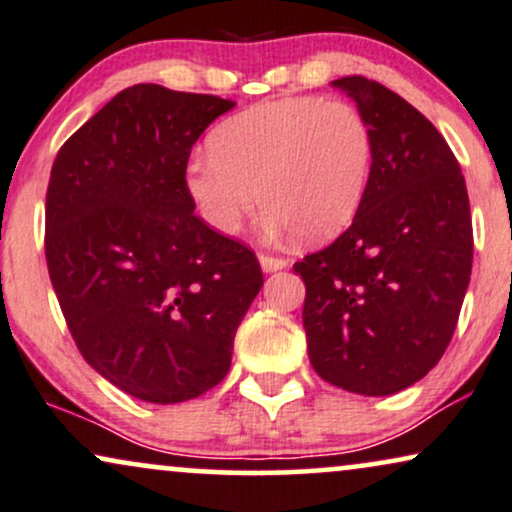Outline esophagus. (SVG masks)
<instances>
[{"label":"esophagus","mask_w":512,"mask_h":512,"mask_svg":"<svg viewBox=\"0 0 512 512\" xmlns=\"http://www.w3.org/2000/svg\"><path fill=\"white\" fill-rule=\"evenodd\" d=\"M260 264H262V269L267 271V274L288 267V262L283 260V257H271V255H260Z\"/></svg>","instance_id":"34e87169"}]
</instances>
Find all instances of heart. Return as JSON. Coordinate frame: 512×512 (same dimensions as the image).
<instances>
[{
	"mask_svg": "<svg viewBox=\"0 0 512 512\" xmlns=\"http://www.w3.org/2000/svg\"><path fill=\"white\" fill-rule=\"evenodd\" d=\"M210 148L184 172L205 224L234 236L260 203L271 236L302 243L331 241L354 222L375 160L359 108L316 96L257 103L222 122Z\"/></svg>",
	"mask_w": 512,
	"mask_h": 512,
	"instance_id": "1",
	"label": "heart"
}]
</instances>
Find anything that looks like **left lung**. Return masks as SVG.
<instances>
[{
  "mask_svg": "<svg viewBox=\"0 0 512 512\" xmlns=\"http://www.w3.org/2000/svg\"><path fill=\"white\" fill-rule=\"evenodd\" d=\"M375 139L364 205L338 241L295 264L314 371L364 397H387L437 366L472 269L465 179L435 125L383 84L331 82Z\"/></svg>",
  "mask_w": 512,
  "mask_h": 512,
  "instance_id": "8db88e82",
  "label": "left lung"
}]
</instances>
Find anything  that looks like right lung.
<instances>
[{
	"label": "right lung",
	"instance_id": "1",
	"mask_svg": "<svg viewBox=\"0 0 512 512\" xmlns=\"http://www.w3.org/2000/svg\"><path fill=\"white\" fill-rule=\"evenodd\" d=\"M236 103L134 84L58 151L47 267L82 357L151 404L196 399L229 373L264 278L245 245L193 215L191 148Z\"/></svg>",
	"mask_w": 512,
	"mask_h": 512
}]
</instances>
